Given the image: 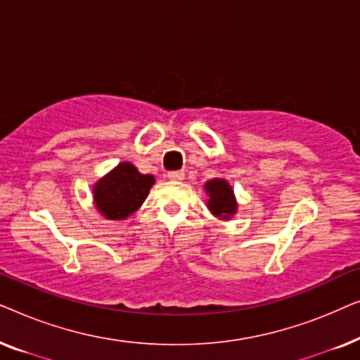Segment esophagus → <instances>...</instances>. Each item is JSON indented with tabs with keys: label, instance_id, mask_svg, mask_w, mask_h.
Listing matches in <instances>:
<instances>
[{
	"label": "esophagus",
	"instance_id": "34e87169",
	"mask_svg": "<svg viewBox=\"0 0 360 360\" xmlns=\"http://www.w3.org/2000/svg\"><path fill=\"white\" fill-rule=\"evenodd\" d=\"M169 176L170 180H174V181H180V180H184L185 179V172L184 170H174V172H169Z\"/></svg>",
	"mask_w": 360,
	"mask_h": 360
}]
</instances>
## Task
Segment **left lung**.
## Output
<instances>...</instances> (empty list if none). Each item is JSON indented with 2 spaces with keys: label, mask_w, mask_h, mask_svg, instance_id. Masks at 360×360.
<instances>
[{
  "label": "left lung",
  "mask_w": 360,
  "mask_h": 360,
  "mask_svg": "<svg viewBox=\"0 0 360 360\" xmlns=\"http://www.w3.org/2000/svg\"><path fill=\"white\" fill-rule=\"evenodd\" d=\"M206 191H208L210 200H208V208L211 213L219 216V218L228 219L229 216L236 213V201L231 186L226 180H210L205 185Z\"/></svg>",
  "instance_id": "1"
}]
</instances>
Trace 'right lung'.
Here are the masks:
<instances>
[{"label":"right lung","instance_id":"add662e5","mask_svg":"<svg viewBox=\"0 0 360 360\" xmlns=\"http://www.w3.org/2000/svg\"><path fill=\"white\" fill-rule=\"evenodd\" d=\"M154 176L142 175L129 162H122L95 185V203L108 219H124L144 203Z\"/></svg>","mask_w":360,"mask_h":360}]
</instances>
